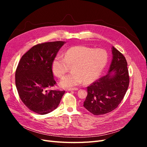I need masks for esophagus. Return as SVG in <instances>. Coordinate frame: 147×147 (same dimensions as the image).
<instances>
[{
	"mask_svg": "<svg viewBox=\"0 0 147 147\" xmlns=\"http://www.w3.org/2000/svg\"><path fill=\"white\" fill-rule=\"evenodd\" d=\"M78 89L77 88H69L68 89V91H78Z\"/></svg>",
	"mask_w": 147,
	"mask_h": 147,
	"instance_id": "1",
	"label": "esophagus"
}]
</instances>
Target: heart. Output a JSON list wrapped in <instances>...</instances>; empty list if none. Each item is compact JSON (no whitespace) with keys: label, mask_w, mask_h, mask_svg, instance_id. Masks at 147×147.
Here are the masks:
<instances>
[{"label":"heart","mask_w":147,"mask_h":147,"mask_svg":"<svg viewBox=\"0 0 147 147\" xmlns=\"http://www.w3.org/2000/svg\"><path fill=\"white\" fill-rule=\"evenodd\" d=\"M107 61V53L103 49L78 45L68 49L64 57L57 55L53 59L52 70L57 77L61 78L72 67L73 72L63 77L59 82L62 88H67L78 86L83 82L90 84L96 81Z\"/></svg>","instance_id":"1"}]
</instances>
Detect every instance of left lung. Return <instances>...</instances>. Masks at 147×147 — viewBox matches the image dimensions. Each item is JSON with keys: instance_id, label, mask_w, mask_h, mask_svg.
Returning <instances> with one entry per match:
<instances>
[{"instance_id": "left-lung-1", "label": "left lung", "mask_w": 147, "mask_h": 147, "mask_svg": "<svg viewBox=\"0 0 147 147\" xmlns=\"http://www.w3.org/2000/svg\"><path fill=\"white\" fill-rule=\"evenodd\" d=\"M112 53L107 74L87 87L88 95L83 106L94 115H104L116 109L129 86V77L125 57L114 47Z\"/></svg>"}]
</instances>
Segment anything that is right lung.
Segmentation results:
<instances>
[{"mask_svg":"<svg viewBox=\"0 0 147 147\" xmlns=\"http://www.w3.org/2000/svg\"><path fill=\"white\" fill-rule=\"evenodd\" d=\"M65 42L38 44L22 56L15 72V83L20 99L32 112L45 115L59 105L65 91L48 90L56 84L52 63Z\"/></svg>","mask_w":147,"mask_h":147,"instance_id":"obj_1","label":"right lung"}]
</instances>
